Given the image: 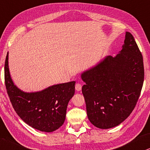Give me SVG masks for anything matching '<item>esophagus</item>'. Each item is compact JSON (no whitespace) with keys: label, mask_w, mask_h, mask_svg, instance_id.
<instances>
[{"label":"esophagus","mask_w":150,"mask_h":150,"mask_svg":"<svg viewBox=\"0 0 150 150\" xmlns=\"http://www.w3.org/2000/svg\"><path fill=\"white\" fill-rule=\"evenodd\" d=\"M75 90H76L77 91H80L81 90V84H79V83H77V84H75Z\"/></svg>","instance_id":"esophagus-1"}]
</instances>
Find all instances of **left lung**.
<instances>
[{
    "label": "left lung",
    "instance_id": "1",
    "mask_svg": "<svg viewBox=\"0 0 150 150\" xmlns=\"http://www.w3.org/2000/svg\"><path fill=\"white\" fill-rule=\"evenodd\" d=\"M82 93L90 122L100 129L120 125L132 113L143 87V59L132 34L116 57L108 56L81 74Z\"/></svg>",
    "mask_w": 150,
    "mask_h": 150
}]
</instances>
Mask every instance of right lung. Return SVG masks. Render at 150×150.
Wrapping results in <instances>:
<instances>
[{
	"label": "right lung",
	"mask_w": 150,
	"mask_h": 150,
	"mask_svg": "<svg viewBox=\"0 0 150 150\" xmlns=\"http://www.w3.org/2000/svg\"><path fill=\"white\" fill-rule=\"evenodd\" d=\"M5 84L13 108L28 125L41 132H52L64 124L68 103L75 93V81L54 85L37 93L23 92L11 79L7 53Z\"/></svg>",
	"instance_id": "add662e5"
}]
</instances>
